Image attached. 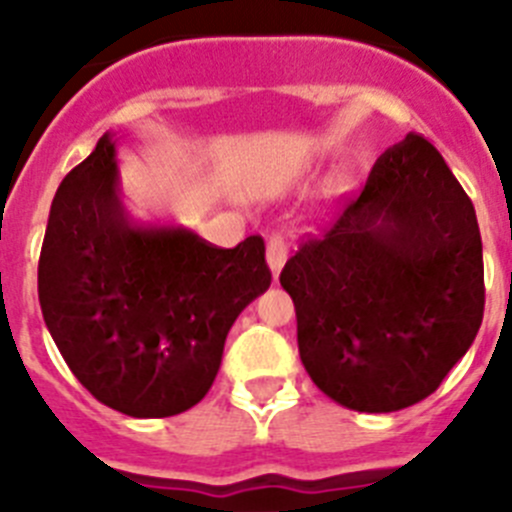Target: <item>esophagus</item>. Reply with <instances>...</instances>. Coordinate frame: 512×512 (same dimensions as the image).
<instances>
[{
  "label": "esophagus",
  "mask_w": 512,
  "mask_h": 512,
  "mask_svg": "<svg viewBox=\"0 0 512 512\" xmlns=\"http://www.w3.org/2000/svg\"><path fill=\"white\" fill-rule=\"evenodd\" d=\"M266 264H269L271 274L279 277L287 264V241H284L279 233H271L269 235V246H266Z\"/></svg>",
  "instance_id": "esophagus-1"
}]
</instances>
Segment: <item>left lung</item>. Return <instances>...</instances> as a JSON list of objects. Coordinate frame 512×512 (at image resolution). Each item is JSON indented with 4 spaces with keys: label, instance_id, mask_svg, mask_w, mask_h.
I'll return each instance as SVG.
<instances>
[{
    "label": "left lung",
    "instance_id": "1",
    "mask_svg": "<svg viewBox=\"0 0 512 512\" xmlns=\"http://www.w3.org/2000/svg\"><path fill=\"white\" fill-rule=\"evenodd\" d=\"M279 282L320 392L359 413L410 408L438 390L482 325L477 212L441 153L410 133Z\"/></svg>",
    "mask_w": 512,
    "mask_h": 512
}]
</instances>
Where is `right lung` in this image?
<instances>
[{
    "label": "right lung",
    "instance_id": "obj_1",
    "mask_svg": "<svg viewBox=\"0 0 512 512\" xmlns=\"http://www.w3.org/2000/svg\"><path fill=\"white\" fill-rule=\"evenodd\" d=\"M269 284L259 235L215 248L184 225L138 223L112 133L53 197L40 310L74 377L117 413L169 418L197 405L235 318Z\"/></svg>",
    "mask_w": 512,
    "mask_h": 512
}]
</instances>
